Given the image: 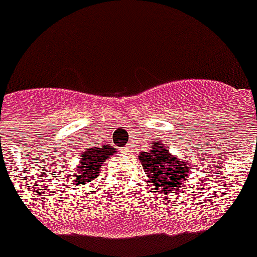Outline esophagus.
<instances>
[{
	"mask_svg": "<svg viewBox=\"0 0 257 257\" xmlns=\"http://www.w3.org/2000/svg\"><path fill=\"white\" fill-rule=\"evenodd\" d=\"M126 150H131V145H127Z\"/></svg>",
	"mask_w": 257,
	"mask_h": 257,
	"instance_id": "34e87169",
	"label": "esophagus"
}]
</instances>
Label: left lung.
Returning <instances> with one entry per match:
<instances>
[{
	"label": "left lung",
	"instance_id": "left-lung-1",
	"mask_svg": "<svg viewBox=\"0 0 257 257\" xmlns=\"http://www.w3.org/2000/svg\"><path fill=\"white\" fill-rule=\"evenodd\" d=\"M138 157L146 177L156 187V194L177 192L184 186L191 171H194L188 164V158L172 156L161 142L153 144L150 150L141 152Z\"/></svg>",
	"mask_w": 257,
	"mask_h": 257
}]
</instances>
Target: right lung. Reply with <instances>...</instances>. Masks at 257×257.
Here are the masks:
<instances>
[{
	"label": "right lung",
	"instance_id": "1",
	"mask_svg": "<svg viewBox=\"0 0 257 257\" xmlns=\"http://www.w3.org/2000/svg\"><path fill=\"white\" fill-rule=\"evenodd\" d=\"M116 148L109 145H101L100 148H86L80 158V165L76 173H71L73 184L84 186L89 180L97 179L100 169L105 164V160L115 153Z\"/></svg>",
	"mask_w": 257,
	"mask_h": 257
}]
</instances>
